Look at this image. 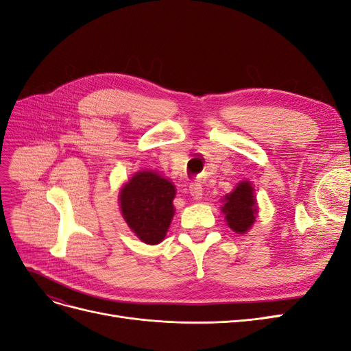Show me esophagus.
<instances>
[{"instance_id":"obj_1","label":"esophagus","mask_w":351,"mask_h":351,"mask_svg":"<svg viewBox=\"0 0 351 351\" xmlns=\"http://www.w3.org/2000/svg\"><path fill=\"white\" fill-rule=\"evenodd\" d=\"M189 193L192 195L193 199L199 200V199H202V195H204V189H202V184H200L199 182L190 183V186H189Z\"/></svg>"}]
</instances>
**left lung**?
<instances>
[{"mask_svg": "<svg viewBox=\"0 0 351 351\" xmlns=\"http://www.w3.org/2000/svg\"><path fill=\"white\" fill-rule=\"evenodd\" d=\"M221 210L232 231L237 234L247 232L258 215V204L252 183L240 182L236 189L224 197V205Z\"/></svg>", "mask_w": 351, "mask_h": 351, "instance_id": "1", "label": "left lung"}]
</instances>
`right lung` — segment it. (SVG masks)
<instances>
[{
	"instance_id": "obj_1",
	"label": "right lung",
	"mask_w": 351,
	"mask_h": 351,
	"mask_svg": "<svg viewBox=\"0 0 351 351\" xmlns=\"http://www.w3.org/2000/svg\"><path fill=\"white\" fill-rule=\"evenodd\" d=\"M176 187L155 171H139L120 190L124 221L146 244L161 243L174 217Z\"/></svg>"
}]
</instances>
